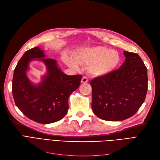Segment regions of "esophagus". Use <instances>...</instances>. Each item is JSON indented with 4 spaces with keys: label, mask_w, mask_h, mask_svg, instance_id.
Listing matches in <instances>:
<instances>
[{
    "label": "esophagus",
    "mask_w": 160,
    "mask_h": 160,
    "mask_svg": "<svg viewBox=\"0 0 160 160\" xmlns=\"http://www.w3.org/2000/svg\"><path fill=\"white\" fill-rule=\"evenodd\" d=\"M88 81H89V79H88V77H83V78H82V79H81V83H88Z\"/></svg>",
    "instance_id": "obj_1"
}]
</instances>
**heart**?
<instances>
[{"label": "heart", "mask_w": 160, "mask_h": 160, "mask_svg": "<svg viewBox=\"0 0 160 160\" xmlns=\"http://www.w3.org/2000/svg\"><path fill=\"white\" fill-rule=\"evenodd\" d=\"M75 59L79 64L88 65L89 74L95 77L110 74L118 68L121 62V57L118 52L101 46L82 49L75 55ZM64 61L72 69L79 68L77 62L69 57H65Z\"/></svg>", "instance_id": "1"}]
</instances>
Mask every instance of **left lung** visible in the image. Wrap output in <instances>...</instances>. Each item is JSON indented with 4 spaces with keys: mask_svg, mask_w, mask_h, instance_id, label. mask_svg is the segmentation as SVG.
<instances>
[{
    "mask_svg": "<svg viewBox=\"0 0 160 160\" xmlns=\"http://www.w3.org/2000/svg\"><path fill=\"white\" fill-rule=\"evenodd\" d=\"M125 61L110 74L91 81V108L98 118L117 122L133 116L148 91V71L137 53L124 51Z\"/></svg>",
    "mask_w": 160,
    "mask_h": 160,
    "instance_id": "left-lung-1",
    "label": "left lung"
}]
</instances>
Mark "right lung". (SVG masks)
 I'll use <instances>...</instances> for the list:
<instances>
[{"label":"right lung","mask_w":160,"mask_h":160,"mask_svg":"<svg viewBox=\"0 0 160 160\" xmlns=\"http://www.w3.org/2000/svg\"><path fill=\"white\" fill-rule=\"evenodd\" d=\"M38 59L46 64L48 74L35 86L26 76L29 62ZM81 75H67L56 60L45 58L40 47L27 51L14 70L12 95L17 108L27 117L42 124L54 123L63 118L69 109L68 99L81 83Z\"/></svg>","instance_id":"add662e5"}]
</instances>
